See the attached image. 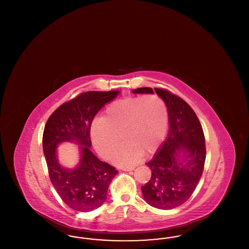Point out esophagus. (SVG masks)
<instances>
[{
	"label": "esophagus",
	"mask_w": 249,
	"mask_h": 249,
	"mask_svg": "<svg viewBox=\"0 0 249 249\" xmlns=\"http://www.w3.org/2000/svg\"><path fill=\"white\" fill-rule=\"evenodd\" d=\"M134 169V167H123L121 168L122 171H126V172H129V171H132Z\"/></svg>",
	"instance_id": "34e87169"
}]
</instances>
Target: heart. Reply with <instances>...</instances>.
Wrapping results in <instances>:
<instances>
[{"label": "heart", "mask_w": 249, "mask_h": 249, "mask_svg": "<svg viewBox=\"0 0 249 249\" xmlns=\"http://www.w3.org/2000/svg\"><path fill=\"white\" fill-rule=\"evenodd\" d=\"M168 129V109L157 95L127 97L115 101L105 110L103 119L92 122L90 133L95 147L110 159L124 141L113 161L120 166L133 165L142 153L155 152L164 140Z\"/></svg>", "instance_id": "b5f03b06"}]
</instances>
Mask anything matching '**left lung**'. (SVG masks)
<instances>
[{"instance_id":"obj_1","label":"left lung","mask_w":249,"mask_h":249,"mask_svg":"<svg viewBox=\"0 0 249 249\" xmlns=\"http://www.w3.org/2000/svg\"><path fill=\"white\" fill-rule=\"evenodd\" d=\"M154 89L165 103L170 130L165 142L146 163L151 178L142 192L151 206L169 210L188 201L196 189L204 168L205 140L200 120L182 98L164 89ZM132 92L151 94L153 89L139 88Z\"/></svg>"}]
</instances>
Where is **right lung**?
Masks as SVG:
<instances>
[{
    "mask_svg": "<svg viewBox=\"0 0 249 249\" xmlns=\"http://www.w3.org/2000/svg\"><path fill=\"white\" fill-rule=\"evenodd\" d=\"M119 90L86 91L62 104L48 118L43 133V149L50 181L61 200L72 210L89 212L100 207L118 174L115 167L100 160L91 150L90 127L95 115ZM74 141L82 145L81 163L74 169L59 165L56 145Z\"/></svg>",
    "mask_w": 249,
    "mask_h": 249,
    "instance_id": "1",
    "label": "right lung"
}]
</instances>
